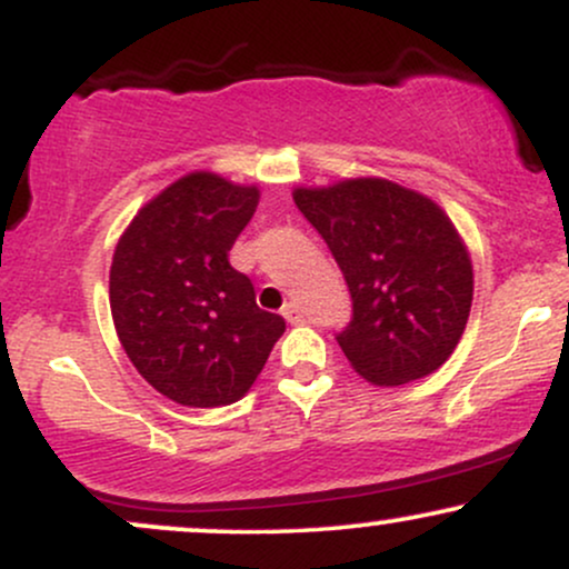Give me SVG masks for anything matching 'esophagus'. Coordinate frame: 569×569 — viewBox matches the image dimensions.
Returning a JSON list of instances; mask_svg holds the SVG:
<instances>
[{
    "mask_svg": "<svg viewBox=\"0 0 569 569\" xmlns=\"http://www.w3.org/2000/svg\"><path fill=\"white\" fill-rule=\"evenodd\" d=\"M283 318H286V321H289L291 326L305 323V312H302V307H299L297 302H286V305H283Z\"/></svg>",
    "mask_w": 569,
    "mask_h": 569,
    "instance_id": "obj_1",
    "label": "esophagus"
}]
</instances>
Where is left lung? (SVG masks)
Instances as JSON below:
<instances>
[{
    "instance_id": "left-lung-1",
    "label": "left lung",
    "mask_w": 569,
    "mask_h": 569,
    "mask_svg": "<svg viewBox=\"0 0 569 569\" xmlns=\"http://www.w3.org/2000/svg\"><path fill=\"white\" fill-rule=\"evenodd\" d=\"M293 202L329 246L352 318L337 342L363 380L393 388L452 356L473 302V264L439 202L363 176L297 187Z\"/></svg>"
}]
</instances>
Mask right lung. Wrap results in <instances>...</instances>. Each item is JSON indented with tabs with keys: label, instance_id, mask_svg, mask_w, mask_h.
Wrapping results in <instances>:
<instances>
[{
	"label": "right lung",
	"instance_id": "1",
	"mask_svg": "<svg viewBox=\"0 0 569 569\" xmlns=\"http://www.w3.org/2000/svg\"><path fill=\"white\" fill-rule=\"evenodd\" d=\"M257 206L259 187L192 171L149 200L117 240V337L143 380L181 407L240 401L286 331L227 259Z\"/></svg>",
	"mask_w": 569,
	"mask_h": 569
}]
</instances>
